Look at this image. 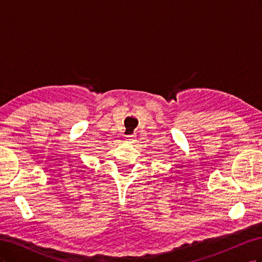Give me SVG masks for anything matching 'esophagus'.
Listing matches in <instances>:
<instances>
[{"mask_svg": "<svg viewBox=\"0 0 262 262\" xmlns=\"http://www.w3.org/2000/svg\"><path fill=\"white\" fill-rule=\"evenodd\" d=\"M136 137L137 136H134V134H131V136H126V141L134 142V141H136Z\"/></svg>", "mask_w": 262, "mask_h": 262, "instance_id": "34e87169", "label": "esophagus"}]
</instances>
